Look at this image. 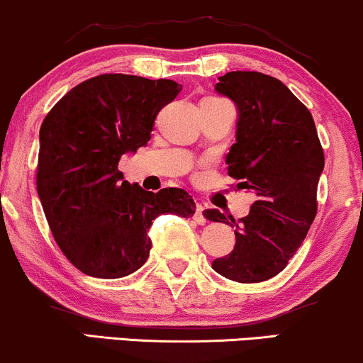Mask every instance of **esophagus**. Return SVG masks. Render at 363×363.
<instances>
[{
	"label": "esophagus",
	"instance_id": "1",
	"mask_svg": "<svg viewBox=\"0 0 363 363\" xmlns=\"http://www.w3.org/2000/svg\"><path fill=\"white\" fill-rule=\"evenodd\" d=\"M203 207L202 203H197V208H195V220H197V224H200V225H203L207 223V219L206 217H203Z\"/></svg>",
	"mask_w": 363,
	"mask_h": 363
}]
</instances>
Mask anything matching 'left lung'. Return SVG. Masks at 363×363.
<instances>
[{"label": "left lung", "instance_id": "obj_1", "mask_svg": "<svg viewBox=\"0 0 363 363\" xmlns=\"http://www.w3.org/2000/svg\"><path fill=\"white\" fill-rule=\"evenodd\" d=\"M216 91L238 106L228 173L257 200L238 223L217 208L203 212L208 220L236 228L234 250L214 259L212 268L234 282H265L287 267L316 217L325 152L313 115L282 81L231 71L220 76Z\"/></svg>", "mask_w": 363, "mask_h": 363}]
</instances>
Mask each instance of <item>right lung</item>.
Wrapping results in <instances>:
<instances>
[{
	"instance_id": "obj_1",
	"label": "right lung",
	"mask_w": 363,
	"mask_h": 363,
	"mask_svg": "<svg viewBox=\"0 0 363 363\" xmlns=\"http://www.w3.org/2000/svg\"><path fill=\"white\" fill-rule=\"evenodd\" d=\"M180 91L172 79L100 74L67 91L45 115L37 194L55 242L83 274H134L149 257L147 231L157 216L195 214L183 189L146 191L118 172L121 157L146 146L156 115Z\"/></svg>"
}]
</instances>
